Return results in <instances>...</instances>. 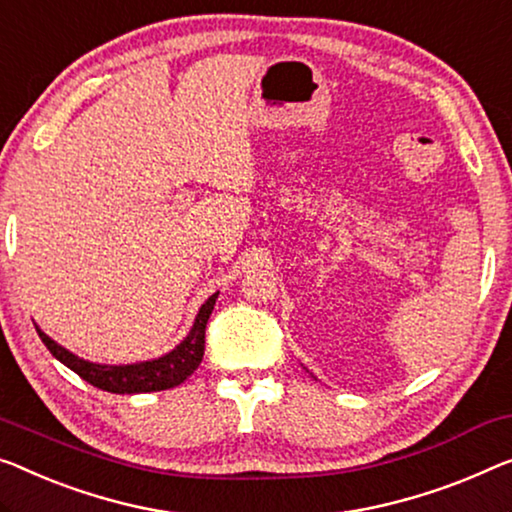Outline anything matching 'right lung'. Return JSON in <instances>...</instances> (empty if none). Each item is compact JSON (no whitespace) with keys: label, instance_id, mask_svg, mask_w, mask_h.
Wrapping results in <instances>:
<instances>
[{"label":"right lung","instance_id":"1","mask_svg":"<svg viewBox=\"0 0 512 512\" xmlns=\"http://www.w3.org/2000/svg\"><path fill=\"white\" fill-rule=\"evenodd\" d=\"M218 292L211 294L207 301L200 305L197 310L195 322L190 326L186 338H183L177 347L170 349V352L149 358V361H137V363H94L87 361V358L75 356L68 352L66 347H61L50 335H45L36 326L38 338L43 340V345L50 349V354L71 368L75 375H80L91 386L101 388V391L108 393H119V395H131V393H154V391H167V388L179 386L181 381H186L197 365L202 363L204 356V331H207V322L213 312V305H216Z\"/></svg>","mask_w":512,"mask_h":512}]
</instances>
